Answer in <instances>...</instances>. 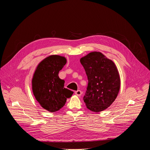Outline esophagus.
<instances>
[{
  "label": "esophagus",
  "instance_id": "obj_1",
  "mask_svg": "<svg viewBox=\"0 0 150 150\" xmlns=\"http://www.w3.org/2000/svg\"><path fill=\"white\" fill-rule=\"evenodd\" d=\"M75 95L77 96H81L82 94V92L80 90H78V91H75Z\"/></svg>",
  "mask_w": 150,
  "mask_h": 150
}]
</instances>
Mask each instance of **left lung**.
I'll list each match as a JSON object with an SVG mask.
<instances>
[{
    "instance_id": "obj_1",
    "label": "left lung",
    "mask_w": 150,
    "mask_h": 150,
    "mask_svg": "<svg viewBox=\"0 0 150 150\" xmlns=\"http://www.w3.org/2000/svg\"><path fill=\"white\" fill-rule=\"evenodd\" d=\"M88 79L83 97L86 107L93 112L107 109L114 101L120 87V78L114 62L99 52L80 59Z\"/></svg>"
}]
</instances>
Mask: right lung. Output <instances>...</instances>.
<instances>
[{
    "label": "right lung",
    "mask_w": 150,
    "mask_h": 150,
    "mask_svg": "<svg viewBox=\"0 0 150 150\" xmlns=\"http://www.w3.org/2000/svg\"><path fill=\"white\" fill-rule=\"evenodd\" d=\"M65 57L51 55L38 65L32 79V90L36 100L47 111H58L74 93L64 88V80L59 78V71L66 64Z\"/></svg>",
    "instance_id": "obj_1"
}]
</instances>
